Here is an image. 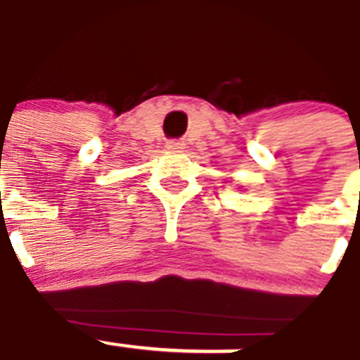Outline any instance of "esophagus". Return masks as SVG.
<instances>
[{"label":"esophagus","instance_id":"esophagus-1","mask_svg":"<svg viewBox=\"0 0 360 360\" xmlns=\"http://www.w3.org/2000/svg\"><path fill=\"white\" fill-rule=\"evenodd\" d=\"M167 146H168V148H172V150H179V148H183V143H179V141H168Z\"/></svg>","mask_w":360,"mask_h":360}]
</instances>
